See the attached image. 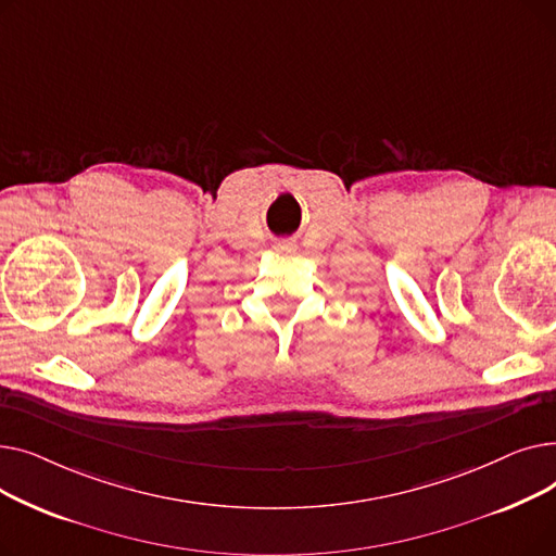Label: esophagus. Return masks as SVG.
<instances>
[{
  "mask_svg": "<svg viewBox=\"0 0 556 556\" xmlns=\"http://www.w3.org/2000/svg\"><path fill=\"white\" fill-rule=\"evenodd\" d=\"M286 250H288V248H286Z\"/></svg>",
  "mask_w": 556,
  "mask_h": 556,
  "instance_id": "obj_1",
  "label": "esophagus"
}]
</instances>
